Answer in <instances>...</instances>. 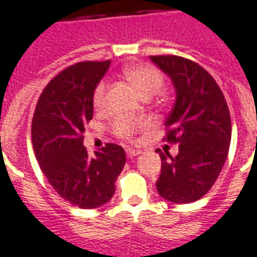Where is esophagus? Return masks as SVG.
<instances>
[{
  "instance_id": "obj_1",
  "label": "esophagus",
  "mask_w": 257,
  "mask_h": 257,
  "mask_svg": "<svg viewBox=\"0 0 257 257\" xmlns=\"http://www.w3.org/2000/svg\"><path fill=\"white\" fill-rule=\"evenodd\" d=\"M125 154H127L128 158H136V156H138V155L141 154V151L136 148H127L125 149Z\"/></svg>"
}]
</instances>
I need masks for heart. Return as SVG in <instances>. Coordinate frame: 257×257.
<instances>
[{"mask_svg":"<svg viewBox=\"0 0 257 257\" xmlns=\"http://www.w3.org/2000/svg\"><path fill=\"white\" fill-rule=\"evenodd\" d=\"M124 77L133 84L137 92L144 98L156 95L165 85V77L156 67L147 63L130 65L123 69ZM108 83L99 81L92 94V103L98 110H101L106 103ZM148 125V120L144 117H117L112 123V132L120 140L133 141L138 133Z\"/></svg>","mask_w":257,"mask_h":257,"instance_id":"obj_1","label":"heart"}]
</instances>
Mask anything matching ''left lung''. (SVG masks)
Listing matches in <instances>:
<instances>
[{"label": "left lung", "mask_w": 257, "mask_h": 257, "mask_svg": "<svg viewBox=\"0 0 257 257\" xmlns=\"http://www.w3.org/2000/svg\"><path fill=\"white\" fill-rule=\"evenodd\" d=\"M151 59L172 77L177 92L163 141L178 143V154L158 151L162 169L156 188L173 203H191L207 194L224 166L231 141L228 105L216 80L196 62L177 55Z\"/></svg>", "instance_id": "1"}]
</instances>
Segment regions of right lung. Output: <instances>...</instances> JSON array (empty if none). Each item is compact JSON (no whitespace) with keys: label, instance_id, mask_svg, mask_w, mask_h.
I'll list each match as a JSON object with an SVG mask.
<instances>
[{"label":"right lung","instance_id":"add662e5","mask_svg":"<svg viewBox=\"0 0 257 257\" xmlns=\"http://www.w3.org/2000/svg\"><path fill=\"white\" fill-rule=\"evenodd\" d=\"M110 61L80 62L51 80L38 98L32 121L33 148L40 167L73 206L94 209L110 201L125 163L124 149L108 143L90 158L83 145L92 119V94Z\"/></svg>","mask_w":257,"mask_h":257}]
</instances>
